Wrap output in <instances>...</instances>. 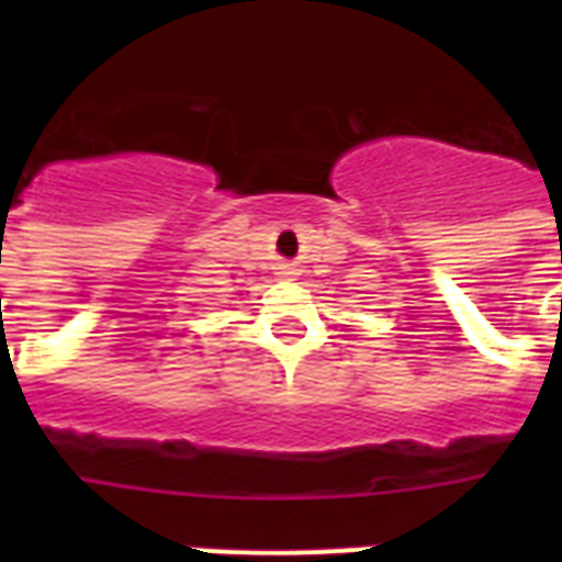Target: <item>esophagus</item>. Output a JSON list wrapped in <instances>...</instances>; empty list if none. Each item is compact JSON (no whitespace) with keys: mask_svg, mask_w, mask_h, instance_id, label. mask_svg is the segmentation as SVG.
I'll return each mask as SVG.
<instances>
[{"mask_svg":"<svg viewBox=\"0 0 562 562\" xmlns=\"http://www.w3.org/2000/svg\"><path fill=\"white\" fill-rule=\"evenodd\" d=\"M280 273H285V277H289V273H294V265L282 262V265H280Z\"/></svg>","mask_w":562,"mask_h":562,"instance_id":"1","label":"esophagus"}]
</instances>
